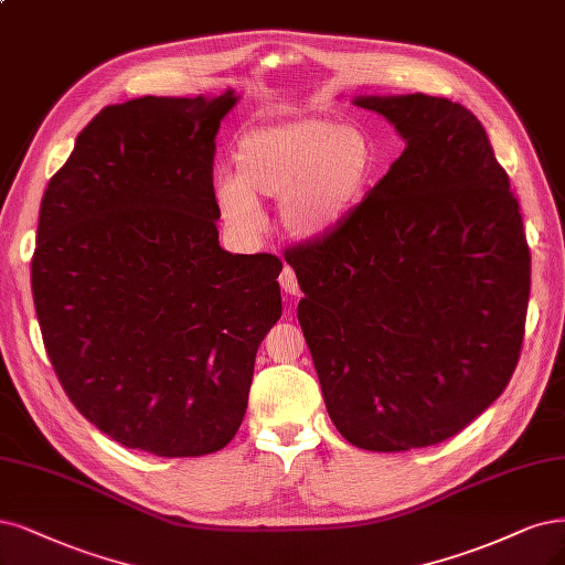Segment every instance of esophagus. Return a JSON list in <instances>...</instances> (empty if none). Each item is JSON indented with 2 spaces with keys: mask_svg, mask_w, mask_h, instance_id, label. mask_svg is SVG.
<instances>
[{
  "mask_svg": "<svg viewBox=\"0 0 565 565\" xmlns=\"http://www.w3.org/2000/svg\"><path fill=\"white\" fill-rule=\"evenodd\" d=\"M280 287L287 291V295H299V280H297L295 268H289V266L282 268V274H280Z\"/></svg>",
  "mask_w": 565,
  "mask_h": 565,
  "instance_id": "34e87169",
  "label": "esophagus"
}]
</instances>
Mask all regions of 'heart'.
I'll list each match as a JSON object with an SVG mask.
<instances>
[{
	"label": "heart",
	"mask_w": 565,
	"mask_h": 565,
	"mask_svg": "<svg viewBox=\"0 0 565 565\" xmlns=\"http://www.w3.org/2000/svg\"><path fill=\"white\" fill-rule=\"evenodd\" d=\"M376 168V145L358 124L329 116L264 124L233 147V174L217 180V203L231 224L257 228V203L278 199L287 236L320 241L355 215Z\"/></svg>",
	"instance_id": "heart-1"
}]
</instances>
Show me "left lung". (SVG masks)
Segmentation results:
<instances>
[{
  "instance_id": "obj_1",
  "label": "left lung",
  "mask_w": 565,
  "mask_h": 565,
  "mask_svg": "<svg viewBox=\"0 0 565 565\" xmlns=\"http://www.w3.org/2000/svg\"><path fill=\"white\" fill-rule=\"evenodd\" d=\"M406 149L341 228L285 249L329 418L366 451L458 435L508 387L531 252L477 116L433 95L358 97Z\"/></svg>"
}]
</instances>
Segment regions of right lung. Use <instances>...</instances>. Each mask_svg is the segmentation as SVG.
I'll return each instance as SVG.
<instances>
[{
  "mask_svg": "<svg viewBox=\"0 0 565 565\" xmlns=\"http://www.w3.org/2000/svg\"><path fill=\"white\" fill-rule=\"evenodd\" d=\"M236 95L105 107L42 199L32 297L70 402L128 449L215 454L282 313L276 255L220 247L215 138Z\"/></svg>",
  "mask_w": 565,
  "mask_h": 565,
  "instance_id": "1",
  "label": "right lung"
}]
</instances>
